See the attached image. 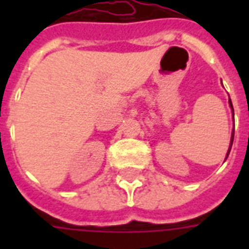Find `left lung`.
Listing matches in <instances>:
<instances>
[{
	"label": "left lung",
	"instance_id": "left-lung-1",
	"mask_svg": "<svg viewBox=\"0 0 249 249\" xmlns=\"http://www.w3.org/2000/svg\"><path fill=\"white\" fill-rule=\"evenodd\" d=\"M230 105H231V108H232V103H231V100H230ZM232 110H233V108H232ZM233 135H235V132H232V139H231V145H230V149H228V153H227V156L230 155L231 148H232V142H233Z\"/></svg>",
	"mask_w": 249,
	"mask_h": 249
}]
</instances>
